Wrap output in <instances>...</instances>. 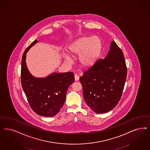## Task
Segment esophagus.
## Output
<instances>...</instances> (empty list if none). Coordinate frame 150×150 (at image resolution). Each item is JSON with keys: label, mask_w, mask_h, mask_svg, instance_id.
I'll return each mask as SVG.
<instances>
[{"label": "esophagus", "mask_w": 150, "mask_h": 150, "mask_svg": "<svg viewBox=\"0 0 150 150\" xmlns=\"http://www.w3.org/2000/svg\"><path fill=\"white\" fill-rule=\"evenodd\" d=\"M79 80V76L76 74L75 75V81H78Z\"/></svg>", "instance_id": "esophagus-1"}]
</instances>
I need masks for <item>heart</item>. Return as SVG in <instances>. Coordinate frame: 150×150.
<instances>
[{
    "label": "heart",
    "mask_w": 150,
    "mask_h": 150,
    "mask_svg": "<svg viewBox=\"0 0 150 150\" xmlns=\"http://www.w3.org/2000/svg\"><path fill=\"white\" fill-rule=\"evenodd\" d=\"M103 49V41L98 36H83L74 41L69 47L72 57H79V64L83 68L92 67L100 57ZM65 60L71 62L69 56Z\"/></svg>",
    "instance_id": "heart-1"
}]
</instances>
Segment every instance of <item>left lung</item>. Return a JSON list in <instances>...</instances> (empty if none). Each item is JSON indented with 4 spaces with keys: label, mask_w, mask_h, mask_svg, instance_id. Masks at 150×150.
I'll use <instances>...</instances> for the list:
<instances>
[{
    "label": "left lung",
    "mask_w": 150,
    "mask_h": 150,
    "mask_svg": "<svg viewBox=\"0 0 150 150\" xmlns=\"http://www.w3.org/2000/svg\"><path fill=\"white\" fill-rule=\"evenodd\" d=\"M126 77L124 53L113 40L105 58L99 59L80 78L86 103L96 113L109 112L121 98Z\"/></svg>",
    "instance_id": "8db88e82"
}]
</instances>
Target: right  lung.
<instances>
[{
  "label": "right lung",
  "instance_id": "add662e5",
  "mask_svg": "<svg viewBox=\"0 0 150 150\" xmlns=\"http://www.w3.org/2000/svg\"><path fill=\"white\" fill-rule=\"evenodd\" d=\"M38 41L35 40L24 52L21 67V83L31 109L46 117L56 115L65 101L69 86L74 82L72 72H54L45 78L33 76L26 67V54Z\"/></svg>",
  "mask_w": 150,
  "mask_h": 150
}]
</instances>
